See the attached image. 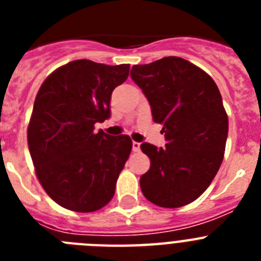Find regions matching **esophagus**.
<instances>
[{
  "mask_svg": "<svg viewBox=\"0 0 261 261\" xmlns=\"http://www.w3.org/2000/svg\"><path fill=\"white\" fill-rule=\"evenodd\" d=\"M140 146H141V144H140V142H136V141L132 142V150L133 151H140Z\"/></svg>",
  "mask_w": 261,
  "mask_h": 261,
  "instance_id": "obj_1",
  "label": "esophagus"
}]
</instances>
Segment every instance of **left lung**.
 I'll return each mask as SVG.
<instances>
[{
	"mask_svg": "<svg viewBox=\"0 0 261 261\" xmlns=\"http://www.w3.org/2000/svg\"><path fill=\"white\" fill-rule=\"evenodd\" d=\"M130 77L167 142L141 145L151 162L140 179L142 193L162 208L184 206L204 193L222 163L229 120L220 90L204 70L175 56L132 66Z\"/></svg>",
	"mask_w": 261,
	"mask_h": 261,
	"instance_id": "left-lung-1",
	"label": "left lung"
}]
</instances>
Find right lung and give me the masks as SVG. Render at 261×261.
<instances>
[{
	"mask_svg": "<svg viewBox=\"0 0 261 261\" xmlns=\"http://www.w3.org/2000/svg\"><path fill=\"white\" fill-rule=\"evenodd\" d=\"M128 74V64L75 60L56 69L39 89L29 149L39 181L62 208L90 213L114 197L132 140L95 132L94 126L111 116L112 91Z\"/></svg>",
	"mask_w": 261,
	"mask_h": 261,
	"instance_id": "right-lung-1",
	"label": "right lung"
}]
</instances>
